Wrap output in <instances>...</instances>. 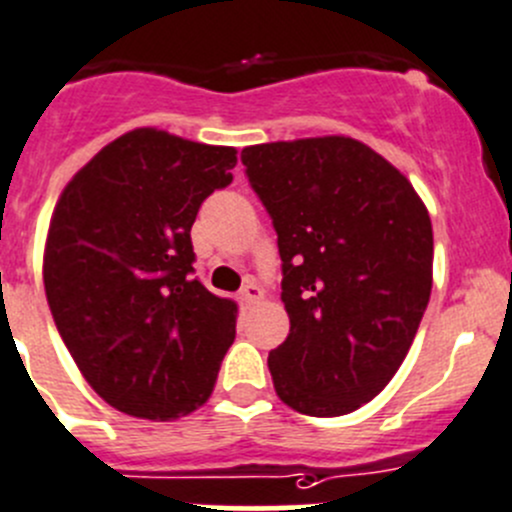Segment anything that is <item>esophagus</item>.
<instances>
[{"instance_id":"1","label":"esophagus","mask_w":512,"mask_h":512,"mask_svg":"<svg viewBox=\"0 0 512 512\" xmlns=\"http://www.w3.org/2000/svg\"><path fill=\"white\" fill-rule=\"evenodd\" d=\"M261 299H264V291H261L259 286L253 284V281H246V286H243V289H241V301H243V304H248V306L259 304Z\"/></svg>"}]
</instances>
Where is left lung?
Wrapping results in <instances>:
<instances>
[{"instance_id": "8db88e82", "label": "left lung", "mask_w": 512, "mask_h": 512, "mask_svg": "<svg viewBox=\"0 0 512 512\" xmlns=\"http://www.w3.org/2000/svg\"><path fill=\"white\" fill-rule=\"evenodd\" d=\"M248 180L279 233L291 329L269 354L284 405L339 417L405 362L432 291V221L407 175L347 135L248 145Z\"/></svg>"}]
</instances>
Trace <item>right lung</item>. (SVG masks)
<instances>
[{
	"label": "right lung",
	"mask_w": 512,
	"mask_h": 512,
	"mask_svg": "<svg viewBox=\"0 0 512 512\" xmlns=\"http://www.w3.org/2000/svg\"><path fill=\"white\" fill-rule=\"evenodd\" d=\"M236 160L231 145L135 128L82 165L52 211V319L87 384L125 415L178 420L216 387L238 309L191 276V228Z\"/></svg>",
	"instance_id": "obj_1"
}]
</instances>
